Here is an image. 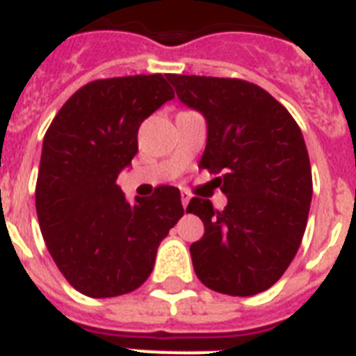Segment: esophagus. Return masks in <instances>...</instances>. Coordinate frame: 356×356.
I'll list each match as a JSON object with an SVG mask.
<instances>
[{"label": "esophagus", "mask_w": 356, "mask_h": 356, "mask_svg": "<svg viewBox=\"0 0 356 356\" xmlns=\"http://www.w3.org/2000/svg\"><path fill=\"white\" fill-rule=\"evenodd\" d=\"M191 196L187 193H181V205H184V209H187V205H189Z\"/></svg>", "instance_id": "1"}]
</instances>
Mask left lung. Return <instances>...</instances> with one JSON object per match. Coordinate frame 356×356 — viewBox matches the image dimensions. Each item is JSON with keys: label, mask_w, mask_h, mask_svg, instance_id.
<instances>
[{"label": "left lung", "mask_w": 356, "mask_h": 356, "mask_svg": "<svg viewBox=\"0 0 356 356\" xmlns=\"http://www.w3.org/2000/svg\"><path fill=\"white\" fill-rule=\"evenodd\" d=\"M181 104L207 123L202 169L220 175L224 211L193 198L187 213L204 222L191 243L196 277L231 296L277 284L300 248L313 180L304 136L287 108L243 79L167 74Z\"/></svg>", "instance_id": "8db88e82"}]
</instances>
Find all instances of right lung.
Listing matches in <instances>:
<instances>
[{"label": "right lung", "mask_w": 356, "mask_h": 356, "mask_svg": "<svg viewBox=\"0 0 356 356\" xmlns=\"http://www.w3.org/2000/svg\"><path fill=\"white\" fill-rule=\"evenodd\" d=\"M175 98L161 74L90 81L43 138L36 184L41 234L76 291L111 298L149 278L156 251L184 216L180 191L158 187L129 202L116 180L138 152V129Z\"/></svg>", "instance_id": "right-lung-1"}]
</instances>
